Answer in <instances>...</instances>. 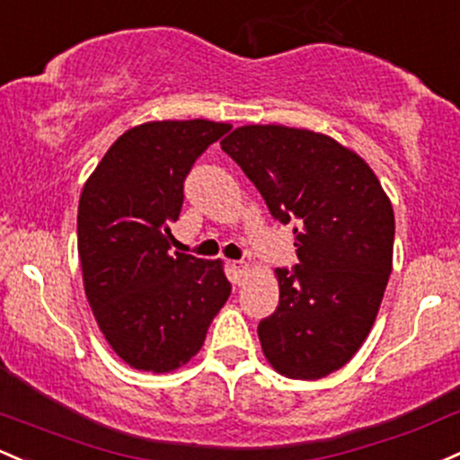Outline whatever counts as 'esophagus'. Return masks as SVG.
<instances>
[{
    "instance_id": "1",
    "label": "esophagus",
    "mask_w": 460,
    "mask_h": 460,
    "mask_svg": "<svg viewBox=\"0 0 460 460\" xmlns=\"http://www.w3.org/2000/svg\"><path fill=\"white\" fill-rule=\"evenodd\" d=\"M231 270H234V281H235V284L242 286V284H244L246 277H249L251 266L246 264V261H234V264H231Z\"/></svg>"
}]
</instances>
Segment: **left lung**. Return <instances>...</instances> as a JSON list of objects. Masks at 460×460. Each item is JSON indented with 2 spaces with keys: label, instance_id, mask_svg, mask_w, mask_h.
Instances as JSON below:
<instances>
[{
  "label": "left lung",
  "instance_id": "left-lung-1",
  "mask_svg": "<svg viewBox=\"0 0 460 460\" xmlns=\"http://www.w3.org/2000/svg\"><path fill=\"white\" fill-rule=\"evenodd\" d=\"M272 218L295 226L299 264L275 269L279 305L257 327L270 367L321 380L369 336L393 270L395 216L365 159L307 128L249 124L220 141Z\"/></svg>",
  "mask_w": 460,
  "mask_h": 460
}]
</instances>
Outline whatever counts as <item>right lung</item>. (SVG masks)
<instances>
[{"mask_svg": "<svg viewBox=\"0 0 460 460\" xmlns=\"http://www.w3.org/2000/svg\"><path fill=\"white\" fill-rule=\"evenodd\" d=\"M226 130L231 124L209 119L133 126L80 194L84 295L111 349L133 369L168 373L188 365L231 295L220 260L170 253L185 176Z\"/></svg>", "mask_w": 460, "mask_h": 460, "instance_id": "obj_1", "label": "right lung"}]
</instances>
